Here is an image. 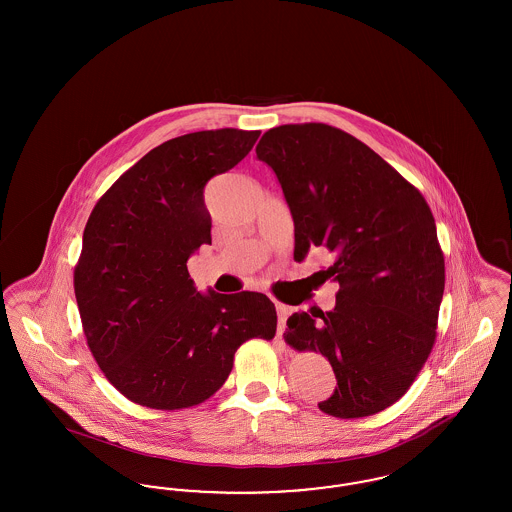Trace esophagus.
Wrapping results in <instances>:
<instances>
[{
	"label": "esophagus",
	"instance_id": "esophagus-1",
	"mask_svg": "<svg viewBox=\"0 0 512 512\" xmlns=\"http://www.w3.org/2000/svg\"><path fill=\"white\" fill-rule=\"evenodd\" d=\"M276 315H278V336H282L284 328H286V320L290 317V307L278 303L276 305Z\"/></svg>",
	"mask_w": 512,
	"mask_h": 512
}]
</instances>
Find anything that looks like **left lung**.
<instances>
[{
  "label": "left lung",
  "mask_w": 512,
  "mask_h": 512,
  "mask_svg": "<svg viewBox=\"0 0 512 512\" xmlns=\"http://www.w3.org/2000/svg\"><path fill=\"white\" fill-rule=\"evenodd\" d=\"M255 151L290 205L293 257L320 249L322 282L340 284L334 311L293 313L284 340L334 368L322 413H380L413 386L438 336L445 259L434 215L409 180L336 126L282 124Z\"/></svg>",
  "instance_id": "obj_1"
}]
</instances>
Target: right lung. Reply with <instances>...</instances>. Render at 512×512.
<instances>
[{
  "instance_id": "right-lung-1",
  "label": "right lung",
  "mask_w": 512,
  "mask_h": 512,
  "mask_svg": "<svg viewBox=\"0 0 512 512\" xmlns=\"http://www.w3.org/2000/svg\"><path fill=\"white\" fill-rule=\"evenodd\" d=\"M259 134L219 128L172 138L121 174L92 209L74 295L96 363L132 403L195 407L222 388L244 341L276 334L267 295H201L186 265L199 245L211 244L205 184L236 167Z\"/></svg>"
}]
</instances>
